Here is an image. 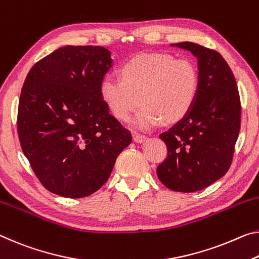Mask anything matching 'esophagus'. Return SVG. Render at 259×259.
Listing matches in <instances>:
<instances>
[{"label":"esophagus","instance_id":"esophagus-1","mask_svg":"<svg viewBox=\"0 0 259 259\" xmlns=\"http://www.w3.org/2000/svg\"><path fill=\"white\" fill-rule=\"evenodd\" d=\"M133 138H134V142L138 143V144H142V143H144L147 139L146 136H143V135H138V134H135Z\"/></svg>","mask_w":259,"mask_h":259}]
</instances>
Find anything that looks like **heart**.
I'll return each mask as SVG.
<instances>
[{"label": "heart", "instance_id": "1", "mask_svg": "<svg viewBox=\"0 0 259 259\" xmlns=\"http://www.w3.org/2000/svg\"><path fill=\"white\" fill-rule=\"evenodd\" d=\"M197 92L194 63L158 53L133 57L121 68V78L108 73L99 84L101 101L118 121H128L141 101L144 104L131 120L138 130H149L161 120L167 124L182 120Z\"/></svg>", "mask_w": 259, "mask_h": 259}]
</instances>
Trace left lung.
<instances>
[{"label":"left lung","mask_w":259,"mask_h":259,"mask_svg":"<svg viewBox=\"0 0 259 259\" xmlns=\"http://www.w3.org/2000/svg\"><path fill=\"white\" fill-rule=\"evenodd\" d=\"M170 46L197 59L198 92L190 112L159 136L168 154L157 175L170 190L195 192L229 169L240 133V96L231 68L219 53L188 41Z\"/></svg>","instance_id":"left-lung-1"}]
</instances>
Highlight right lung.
<instances>
[{
	"label": "right lung",
	"instance_id": "obj_1",
	"mask_svg": "<svg viewBox=\"0 0 259 259\" xmlns=\"http://www.w3.org/2000/svg\"><path fill=\"white\" fill-rule=\"evenodd\" d=\"M107 48L64 46L35 63L24 81L17 129L22 150L42 186L81 198L109 179L131 134L99 96L113 67Z\"/></svg>",
	"mask_w": 259,
	"mask_h": 259
}]
</instances>
